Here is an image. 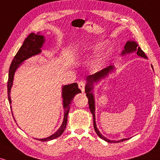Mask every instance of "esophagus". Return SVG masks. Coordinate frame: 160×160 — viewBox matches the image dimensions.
<instances>
[{
    "mask_svg": "<svg viewBox=\"0 0 160 160\" xmlns=\"http://www.w3.org/2000/svg\"><path fill=\"white\" fill-rule=\"evenodd\" d=\"M86 82L84 81H80L78 82V86H79V89H80L82 92H84L85 90V87H86Z\"/></svg>",
    "mask_w": 160,
    "mask_h": 160,
    "instance_id": "1",
    "label": "esophagus"
}]
</instances>
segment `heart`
Segmentation results:
<instances>
[{
    "instance_id": "b5f03b06",
    "label": "heart",
    "mask_w": 160,
    "mask_h": 160,
    "mask_svg": "<svg viewBox=\"0 0 160 160\" xmlns=\"http://www.w3.org/2000/svg\"><path fill=\"white\" fill-rule=\"evenodd\" d=\"M98 65H99V62H95L94 64H93L92 67L93 68H97L98 66Z\"/></svg>"
}]
</instances>
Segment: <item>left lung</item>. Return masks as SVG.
<instances>
[{
	"label": "left lung",
	"instance_id": "8db88e82",
	"mask_svg": "<svg viewBox=\"0 0 160 160\" xmlns=\"http://www.w3.org/2000/svg\"><path fill=\"white\" fill-rule=\"evenodd\" d=\"M124 49H125L124 50L122 51V54H126V53L136 51L137 54L139 56L144 57V58H147V56L145 55L144 51L140 48V47H138L137 43L135 41H128L127 43H126V45H125ZM113 66H109L108 68H106L102 70L101 71H98V72L95 73V74H94L93 75H91V76L88 77L87 78L88 84L86 86L85 92L86 93V97H87L88 99H89V102H89V109H90L91 113H92V116H93V126H94V129L95 132H96L97 135H98L101 138H102L103 140L106 141L107 142L118 143V142H121V141L127 140V138L122 139V140H120V141H111L109 140V139L106 138L104 136H103V135L100 133V132L98 131V128L96 127V123H95V101H94V97H93L92 92H91L92 89L93 82H98L100 79L105 78V77L108 75V73L111 72V71H113Z\"/></svg>",
	"mask_w": 160,
	"mask_h": 160
}]
</instances>
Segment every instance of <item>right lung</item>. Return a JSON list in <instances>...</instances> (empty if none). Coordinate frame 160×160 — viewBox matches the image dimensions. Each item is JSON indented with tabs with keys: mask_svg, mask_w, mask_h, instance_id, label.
Listing matches in <instances>:
<instances>
[{
	"mask_svg": "<svg viewBox=\"0 0 160 160\" xmlns=\"http://www.w3.org/2000/svg\"><path fill=\"white\" fill-rule=\"evenodd\" d=\"M44 40L43 36L40 35V34H38V33L37 34H34V33H31L25 38L22 46L20 47L19 51L14 56V58L12 59V63L10 65V70H9V78L8 81H7V95H8V100L10 104V89L12 85L14 73H15L16 70L19 67V64L26 60L27 58L41 52L40 48L43 46V43H44ZM78 93H81V91L78 88V83H76V82L63 86V88H62V98H63V107L65 113H64V120L62 126H60L59 129L51 136L46 138L37 139V140H39L40 141H51L59 137L63 133L66 128V125H67L68 114L71 102H72L75 95L78 94Z\"/></svg>",
	"mask_w": 160,
	"mask_h": 160,
	"instance_id": "1",
	"label": "right lung"
}]
</instances>
